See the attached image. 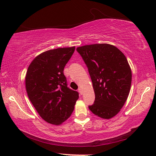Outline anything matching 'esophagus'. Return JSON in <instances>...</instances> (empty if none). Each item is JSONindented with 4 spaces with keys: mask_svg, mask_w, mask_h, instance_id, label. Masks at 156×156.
Segmentation results:
<instances>
[{
    "mask_svg": "<svg viewBox=\"0 0 156 156\" xmlns=\"http://www.w3.org/2000/svg\"><path fill=\"white\" fill-rule=\"evenodd\" d=\"M78 91H79V93H80L81 95L83 94V89H82V88L81 87H80L78 89Z\"/></svg>",
    "mask_w": 156,
    "mask_h": 156,
    "instance_id": "1",
    "label": "esophagus"
}]
</instances>
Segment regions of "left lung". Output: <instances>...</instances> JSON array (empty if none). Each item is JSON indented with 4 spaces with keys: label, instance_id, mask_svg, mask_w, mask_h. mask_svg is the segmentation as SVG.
I'll return each instance as SVG.
<instances>
[{
    "label": "left lung",
    "instance_id": "8db88e82",
    "mask_svg": "<svg viewBox=\"0 0 156 156\" xmlns=\"http://www.w3.org/2000/svg\"><path fill=\"white\" fill-rule=\"evenodd\" d=\"M88 67L95 94L91 112L103 119H111L120 112L127 100L132 73L123 53L110 44L101 43L78 47Z\"/></svg>",
    "mask_w": 156,
    "mask_h": 156
}]
</instances>
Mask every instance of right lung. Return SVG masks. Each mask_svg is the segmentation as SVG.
Returning <instances> with one entry per match:
<instances>
[{"instance_id": "right-lung-1", "label": "right lung", "mask_w": 156, "mask_h": 156, "mask_svg": "<svg viewBox=\"0 0 156 156\" xmlns=\"http://www.w3.org/2000/svg\"><path fill=\"white\" fill-rule=\"evenodd\" d=\"M75 47L50 49L38 55L29 65L25 87L29 98L47 122L60 125L72 115L78 93L67 87L64 67Z\"/></svg>"}]
</instances>
